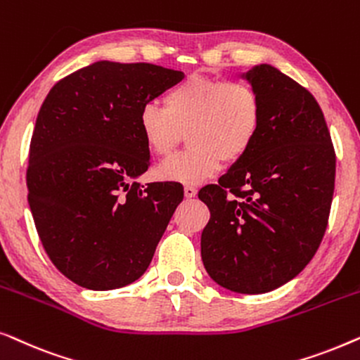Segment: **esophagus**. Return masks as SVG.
Here are the masks:
<instances>
[{
	"instance_id": "1",
	"label": "esophagus",
	"mask_w": 360,
	"mask_h": 360,
	"mask_svg": "<svg viewBox=\"0 0 360 360\" xmlns=\"http://www.w3.org/2000/svg\"><path fill=\"white\" fill-rule=\"evenodd\" d=\"M184 191H185L186 198H193V196L196 195V186H193V185H185Z\"/></svg>"
}]
</instances>
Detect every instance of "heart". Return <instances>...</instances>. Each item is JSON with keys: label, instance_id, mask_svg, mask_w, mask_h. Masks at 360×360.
<instances>
[{"label": "heart", "instance_id": "obj_1", "mask_svg": "<svg viewBox=\"0 0 360 360\" xmlns=\"http://www.w3.org/2000/svg\"><path fill=\"white\" fill-rule=\"evenodd\" d=\"M137 124L159 157L170 155L188 132V149L162 162L157 175L198 184L218 174L223 160L248 154L262 126V100L248 82L190 75L167 91L164 106L146 103Z\"/></svg>", "mask_w": 360, "mask_h": 360}]
</instances>
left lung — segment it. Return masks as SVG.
Segmentation results:
<instances>
[{"mask_svg":"<svg viewBox=\"0 0 360 360\" xmlns=\"http://www.w3.org/2000/svg\"><path fill=\"white\" fill-rule=\"evenodd\" d=\"M262 100V126L243 159L200 190L211 218L201 259L221 287L265 293L307 267L326 233L336 154L318 101L267 63L244 75Z\"/></svg>","mask_w":360,"mask_h":360,"instance_id":"1","label":"left lung"}]
</instances>
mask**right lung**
<instances>
[{"label": "right lung", "instance_id": "obj_1", "mask_svg": "<svg viewBox=\"0 0 360 360\" xmlns=\"http://www.w3.org/2000/svg\"><path fill=\"white\" fill-rule=\"evenodd\" d=\"M184 77L154 63L95 62L57 82L39 110L29 206L49 259L83 288L139 278L184 200L175 181H136L150 165L141 108Z\"/></svg>", "mask_w": 360, "mask_h": 360}]
</instances>
